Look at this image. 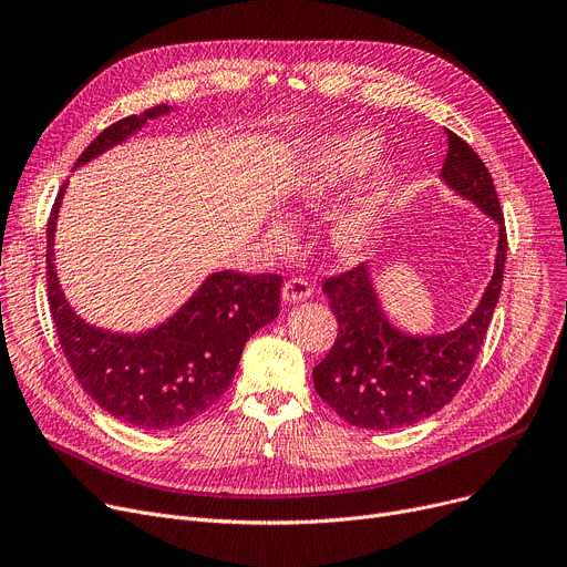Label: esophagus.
Listing matches in <instances>:
<instances>
[{
  "label": "esophagus",
  "instance_id": "34e87169",
  "mask_svg": "<svg viewBox=\"0 0 567 567\" xmlns=\"http://www.w3.org/2000/svg\"><path fill=\"white\" fill-rule=\"evenodd\" d=\"M312 287L306 278H289L285 285H282V299L287 303H299V301H306L310 296Z\"/></svg>",
  "mask_w": 567,
  "mask_h": 567
}]
</instances>
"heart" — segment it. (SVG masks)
<instances>
[{"mask_svg": "<svg viewBox=\"0 0 567 567\" xmlns=\"http://www.w3.org/2000/svg\"><path fill=\"white\" fill-rule=\"evenodd\" d=\"M381 152V137L372 131H355L340 135L319 146L296 174L291 188V204L299 212L321 214L329 208L349 186L372 167ZM400 182V167L395 163L383 165L374 182L355 197L331 227V241L338 255L355 261L370 252L389 212L391 197ZM271 241L278 248L293 244V231L285 225L271 229Z\"/></svg>", "mask_w": 567, "mask_h": 567, "instance_id": "heart-1", "label": "heart"}]
</instances>
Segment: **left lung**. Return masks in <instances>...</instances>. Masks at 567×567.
Returning a JSON list of instances; mask_svg holds the SVG:
<instances>
[{"mask_svg":"<svg viewBox=\"0 0 567 567\" xmlns=\"http://www.w3.org/2000/svg\"><path fill=\"white\" fill-rule=\"evenodd\" d=\"M445 137L449 154L441 178L498 225L494 276L471 319L441 336H406L393 329L365 264L323 280L321 289L338 317V338L312 370V381L319 398L355 427L398 430L421 423L449 404L478 359L498 303L508 234L492 174L460 135L445 131Z\"/></svg>","mask_w":567,"mask_h":567,"instance_id":"obj_1","label":"left lung"}]
</instances>
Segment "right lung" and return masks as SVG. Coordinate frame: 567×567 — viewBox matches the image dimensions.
Masks as SVG:
<instances>
[{
	"instance_id": "1",
	"label": "right lung",
	"mask_w": 567,
	"mask_h": 567,
	"mask_svg": "<svg viewBox=\"0 0 567 567\" xmlns=\"http://www.w3.org/2000/svg\"><path fill=\"white\" fill-rule=\"evenodd\" d=\"M165 112L169 105L163 103L118 118L84 148L75 167ZM66 186L59 188L48 218L45 278L56 338L75 379L101 409L140 430H169L197 419L229 389L250 336L278 317L282 278L218 271L158 329L140 336L101 331L71 310L54 274V225Z\"/></svg>"
}]
</instances>
